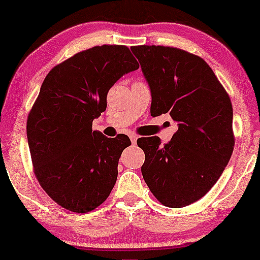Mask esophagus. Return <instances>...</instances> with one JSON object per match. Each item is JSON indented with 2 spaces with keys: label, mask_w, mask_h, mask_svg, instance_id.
Instances as JSON below:
<instances>
[{
  "label": "esophagus",
  "mask_w": 260,
  "mask_h": 260,
  "mask_svg": "<svg viewBox=\"0 0 260 260\" xmlns=\"http://www.w3.org/2000/svg\"><path fill=\"white\" fill-rule=\"evenodd\" d=\"M137 136H136V135H131V136H130V140H131V143H133L134 145L135 144H136L137 143Z\"/></svg>",
  "instance_id": "obj_1"
}]
</instances>
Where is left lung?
Here are the masks:
<instances>
[{
	"label": "left lung",
	"instance_id": "obj_1",
	"mask_svg": "<svg viewBox=\"0 0 260 260\" xmlns=\"http://www.w3.org/2000/svg\"><path fill=\"white\" fill-rule=\"evenodd\" d=\"M151 90V116L169 113L179 129L168 143L143 137L142 175L162 205L180 208L214 186L234 149L230 95L200 56L169 46H134Z\"/></svg>",
	"mask_w": 260,
	"mask_h": 260
}]
</instances>
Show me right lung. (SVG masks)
<instances>
[{
  "instance_id": "add662e5",
  "label": "right lung",
  "mask_w": 260,
  "mask_h": 260,
  "mask_svg": "<svg viewBox=\"0 0 260 260\" xmlns=\"http://www.w3.org/2000/svg\"><path fill=\"white\" fill-rule=\"evenodd\" d=\"M138 67L126 46H94L53 67L41 85L27 118L33 172L67 211H93L115 186L130 138L105 137L92 122L105 111L112 85Z\"/></svg>"
}]
</instances>
